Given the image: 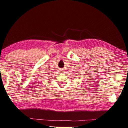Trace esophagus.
<instances>
[{
    "instance_id": "34e87169",
    "label": "esophagus",
    "mask_w": 128,
    "mask_h": 128,
    "mask_svg": "<svg viewBox=\"0 0 128 128\" xmlns=\"http://www.w3.org/2000/svg\"><path fill=\"white\" fill-rule=\"evenodd\" d=\"M60 71H61V72H63L64 71H63V70H61Z\"/></svg>"
}]
</instances>
